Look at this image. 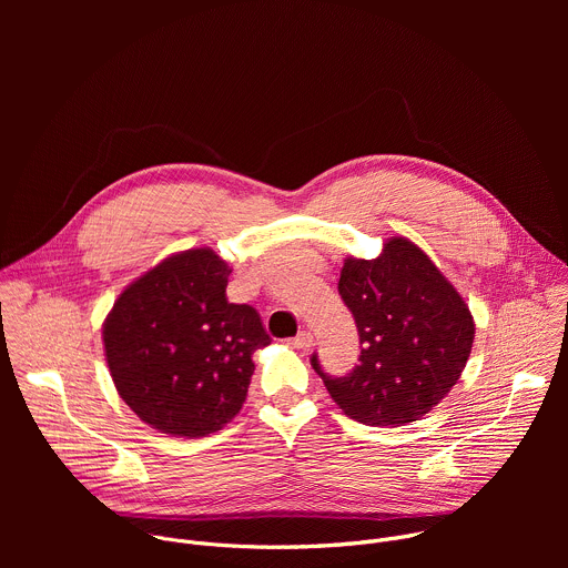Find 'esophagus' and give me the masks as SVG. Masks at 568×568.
I'll use <instances>...</instances> for the list:
<instances>
[{"instance_id":"34e87169","label":"esophagus","mask_w":568,"mask_h":568,"mask_svg":"<svg viewBox=\"0 0 568 568\" xmlns=\"http://www.w3.org/2000/svg\"><path fill=\"white\" fill-rule=\"evenodd\" d=\"M314 344V337L307 331H301L296 337H292V346L298 351H310Z\"/></svg>"}]
</instances>
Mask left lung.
Returning <instances> with one entry per match:
<instances>
[{
    "label": "left lung",
    "mask_w": 568,
    "mask_h": 568,
    "mask_svg": "<svg viewBox=\"0 0 568 568\" xmlns=\"http://www.w3.org/2000/svg\"><path fill=\"white\" fill-rule=\"evenodd\" d=\"M339 294L355 316L362 355L344 377L312 368L339 409L371 427H399L429 414L458 382L474 318L432 258L393 235L377 258H346Z\"/></svg>",
    "instance_id": "left-lung-1"
}]
</instances>
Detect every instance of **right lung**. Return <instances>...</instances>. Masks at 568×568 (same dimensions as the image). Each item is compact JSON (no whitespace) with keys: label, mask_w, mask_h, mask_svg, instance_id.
I'll return each mask as SVG.
<instances>
[{"label":"right lung","mask_w":568,"mask_h":568,"mask_svg":"<svg viewBox=\"0 0 568 568\" xmlns=\"http://www.w3.org/2000/svg\"><path fill=\"white\" fill-rule=\"evenodd\" d=\"M229 274L209 247L173 254L130 283L103 323L119 395L161 434H215L247 399L252 355L272 339L252 305L226 301Z\"/></svg>","instance_id":"add662e5"}]
</instances>
